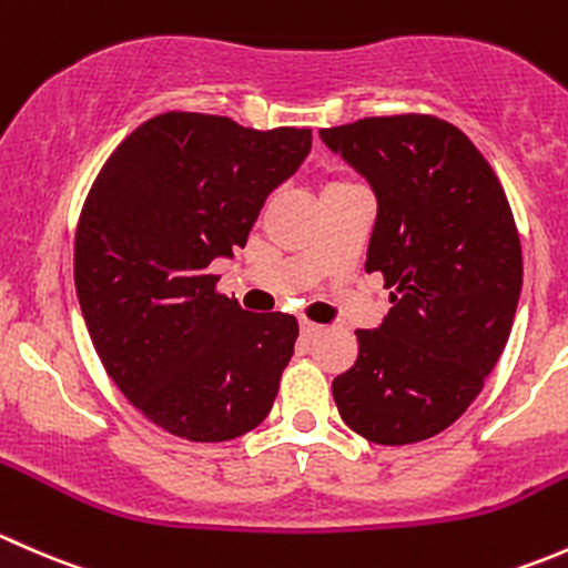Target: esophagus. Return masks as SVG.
<instances>
[{"mask_svg": "<svg viewBox=\"0 0 568 568\" xmlns=\"http://www.w3.org/2000/svg\"><path fill=\"white\" fill-rule=\"evenodd\" d=\"M320 331H323V327H320L317 323H308V320H301V336H303V338L317 336Z\"/></svg>", "mask_w": 568, "mask_h": 568, "instance_id": "obj_1", "label": "esophagus"}]
</instances>
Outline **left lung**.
<instances>
[{"instance_id":"left-lung-1","label":"left lung","mask_w":568,"mask_h":568,"mask_svg":"<svg viewBox=\"0 0 568 568\" xmlns=\"http://www.w3.org/2000/svg\"><path fill=\"white\" fill-rule=\"evenodd\" d=\"M323 142L377 196L366 273L390 312L355 331L358 361L333 379L338 415L379 446L448 429L498 364L523 290L517 224L487 158L429 114L323 128Z\"/></svg>"}]
</instances>
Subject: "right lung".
<instances>
[{
	"label": "right lung",
	"mask_w": 568,
	"mask_h": 568,
	"mask_svg": "<svg viewBox=\"0 0 568 568\" xmlns=\"http://www.w3.org/2000/svg\"><path fill=\"white\" fill-rule=\"evenodd\" d=\"M308 150V128L169 111L139 125L92 183L73 254L81 314L109 377L161 429L221 443L271 413L297 320L243 312L207 267L243 248Z\"/></svg>",
	"instance_id": "right-lung-1"
}]
</instances>
